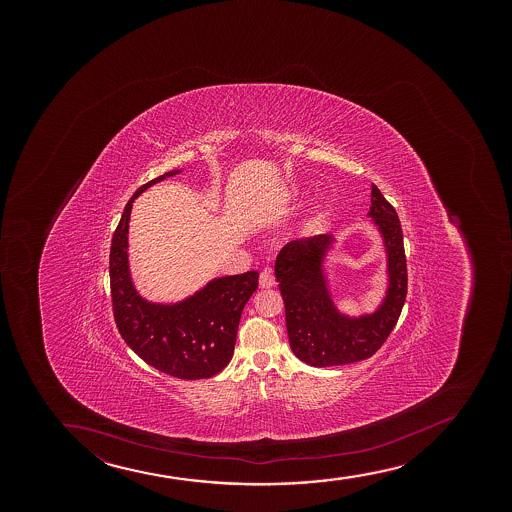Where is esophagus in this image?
I'll return each instance as SVG.
<instances>
[{
  "mask_svg": "<svg viewBox=\"0 0 512 512\" xmlns=\"http://www.w3.org/2000/svg\"><path fill=\"white\" fill-rule=\"evenodd\" d=\"M275 285V275H273V271L271 270H263L261 271V275H259V287L261 288H271Z\"/></svg>",
  "mask_w": 512,
  "mask_h": 512,
  "instance_id": "34e87169",
  "label": "esophagus"
}]
</instances>
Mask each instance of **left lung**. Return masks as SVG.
Returning <instances> with one entry per match:
<instances>
[{
	"mask_svg": "<svg viewBox=\"0 0 512 512\" xmlns=\"http://www.w3.org/2000/svg\"><path fill=\"white\" fill-rule=\"evenodd\" d=\"M372 218L388 258V288L371 314L348 316L336 307L324 261L335 237L314 235L288 242L277 256L275 277L285 302L288 341L297 359L312 367H333L369 359L382 347L405 304V247L400 218L372 184Z\"/></svg>",
	"mask_w": 512,
	"mask_h": 512,
	"instance_id": "obj_1",
	"label": "left lung"
}]
</instances>
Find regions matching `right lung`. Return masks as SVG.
<instances>
[{
  "label": "right lung",
  "instance_id": "add662e5",
  "mask_svg": "<svg viewBox=\"0 0 512 512\" xmlns=\"http://www.w3.org/2000/svg\"><path fill=\"white\" fill-rule=\"evenodd\" d=\"M165 172L143 184L124 206L109 254L114 321L126 345L157 371L179 379H208L234 355L242 309L258 288V271L213 278L176 304L143 299L131 280L128 229L133 201L145 189L176 176Z\"/></svg>",
  "mask_w": 512,
  "mask_h": 512
}]
</instances>
